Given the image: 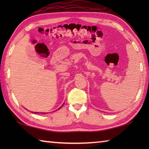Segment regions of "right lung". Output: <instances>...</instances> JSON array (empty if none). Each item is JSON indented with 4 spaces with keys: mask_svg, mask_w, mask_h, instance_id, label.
Here are the masks:
<instances>
[{
    "mask_svg": "<svg viewBox=\"0 0 149 149\" xmlns=\"http://www.w3.org/2000/svg\"><path fill=\"white\" fill-rule=\"evenodd\" d=\"M63 104H64V103H63ZM63 105H62V106H61V107H59V108L58 109H59L60 108H61V107H63ZM34 113H35V112H34ZM45 113H42V114H45Z\"/></svg>",
    "mask_w": 149,
    "mask_h": 149,
    "instance_id": "1",
    "label": "right lung"
}]
</instances>
